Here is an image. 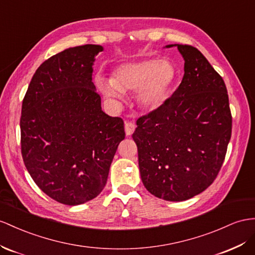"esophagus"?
<instances>
[{"mask_svg":"<svg viewBox=\"0 0 255 255\" xmlns=\"http://www.w3.org/2000/svg\"><path fill=\"white\" fill-rule=\"evenodd\" d=\"M135 129V125L131 122H126L125 123V132L126 135H131Z\"/></svg>","mask_w":255,"mask_h":255,"instance_id":"1","label":"esophagus"}]
</instances>
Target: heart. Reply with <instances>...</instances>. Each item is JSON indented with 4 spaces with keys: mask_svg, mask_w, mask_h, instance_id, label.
<instances>
[{
    "mask_svg": "<svg viewBox=\"0 0 255 255\" xmlns=\"http://www.w3.org/2000/svg\"><path fill=\"white\" fill-rule=\"evenodd\" d=\"M177 80L178 71L170 61L148 59L121 64L113 71L112 80L98 77L97 85L111 99H122L123 93L138 90L139 106L153 111L165 103Z\"/></svg>",
    "mask_w": 255,
    "mask_h": 255,
    "instance_id": "obj_1",
    "label": "heart"
}]
</instances>
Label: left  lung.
<instances>
[{
	"label": "left lung",
	"mask_w": 255,
	"mask_h": 255,
	"mask_svg": "<svg viewBox=\"0 0 255 255\" xmlns=\"http://www.w3.org/2000/svg\"><path fill=\"white\" fill-rule=\"evenodd\" d=\"M184 59V76L165 103L136 121L141 180L168 201H183L212 184L232 134V114L223 78L200 51L171 44Z\"/></svg>",
	"instance_id": "left-lung-1"
}]
</instances>
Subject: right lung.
<instances>
[{
  "label": "right lung",
  "mask_w": 255,
  "mask_h": 255,
  "mask_svg": "<svg viewBox=\"0 0 255 255\" xmlns=\"http://www.w3.org/2000/svg\"><path fill=\"white\" fill-rule=\"evenodd\" d=\"M100 45L64 49L44 61L22 101L21 154L25 168L54 200L77 206L96 198L125 139L124 122L101 109L93 83Z\"/></svg>",
  "instance_id": "add662e5"
}]
</instances>
